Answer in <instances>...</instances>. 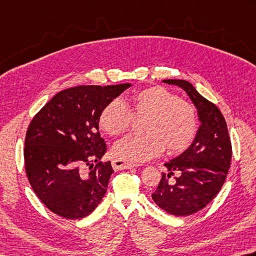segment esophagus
I'll return each instance as SVG.
<instances>
[{
  "instance_id": "esophagus-1",
  "label": "esophagus",
  "mask_w": 256,
  "mask_h": 256,
  "mask_svg": "<svg viewBox=\"0 0 256 256\" xmlns=\"http://www.w3.org/2000/svg\"><path fill=\"white\" fill-rule=\"evenodd\" d=\"M112 166H113L114 170H123V169L133 168V166H138V164H133V162L124 161L122 159H114L112 162Z\"/></svg>"
}]
</instances>
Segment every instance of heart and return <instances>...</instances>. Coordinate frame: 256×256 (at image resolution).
Instances as JSON below:
<instances>
[{
  "label": "heart",
  "mask_w": 256,
  "mask_h": 256,
  "mask_svg": "<svg viewBox=\"0 0 256 256\" xmlns=\"http://www.w3.org/2000/svg\"><path fill=\"white\" fill-rule=\"evenodd\" d=\"M128 106L118 98L102 110L100 128L110 136L128 131L136 116H148L146 134H130L115 143L114 154L131 162H143L161 154L166 146L170 153L184 150L196 134V112L190 104L164 87L153 86L133 94Z\"/></svg>",
  "instance_id": "heart-1"
}]
</instances>
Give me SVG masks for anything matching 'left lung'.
I'll list each match as a JSON object with an SVG mask.
<instances>
[{
	"mask_svg": "<svg viewBox=\"0 0 256 256\" xmlns=\"http://www.w3.org/2000/svg\"><path fill=\"white\" fill-rule=\"evenodd\" d=\"M162 82L187 92L197 110L200 125L187 150L164 164L168 174H162L152 199L171 215L189 216L205 208L224 184L232 160L230 138L220 110L192 84L181 80ZM174 173L178 178L172 185L168 178Z\"/></svg>",
	"mask_w": 256,
	"mask_h": 256,
	"instance_id": "8db88e82",
	"label": "left lung"
}]
</instances>
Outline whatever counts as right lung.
I'll return each instance as SVG.
<instances>
[{
  "label": "right lung",
  "mask_w": 256,
  "mask_h": 256,
  "mask_svg": "<svg viewBox=\"0 0 256 256\" xmlns=\"http://www.w3.org/2000/svg\"><path fill=\"white\" fill-rule=\"evenodd\" d=\"M77 86L59 92L28 128L26 172L32 189L49 210L80 220L98 206L114 172L100 162L106 144L98 132L102 110L131 87Z\"/></svg>",
  "instance_id": "obj_1"
}]
</instances>
